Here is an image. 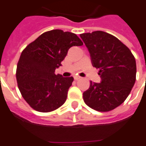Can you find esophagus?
Returning <instances> with one entry per match:
<instances>
[{"label": "esophagus", "mask_w": 146, "mask_h": 146, "mask_svg": "<svg viewBox=\"0 0 146 146\" xmlns=\"http://www.w3.org/2000/svg\"><path fill=\"white\" fill-rule=\"evenodd\" d=\"M74 80H79V79L81 78H80V76H74Z\"/></svg>", "instance_id": "obj_1"}]
</instances>
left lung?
<instances>
[{"instance_id":"8db88e82","label":"left lung","mask_w":146,"mask_h":146,"mask_svg":"<svg viewBox=\"0 0 146 146\" xmlns=\"http://www.w3.org/2000/svg\"><path fill=\"white\" fill-rule=\"evenodd\" d=\"M80 37L89 50L93 66L100 69L102 80L90 81V88L83 93L84 101L98 111L113 110L125 101L135 84V58L127 46L105 31L84 33Z\"/></svg>"}]
</instances>
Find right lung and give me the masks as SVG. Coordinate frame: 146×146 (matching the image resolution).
Returning a JSON list of instances; mask_svg holds the SVG:
<instances>
[{
    "mask_svg": "<svg viewBox=\"0 0 146 146\" xmlns=\"http://www.w3.org/2000/svg\"><path fill=\"white\" fill-rule=\"evenodd\" d=\"M83 42L74 33L55 29L40 35L21 53L16 68V80L23 99L40 112H50L59 108L67 99L74 80L55 74L68 50Z\"/></svg>",
    "mask_w": 146,
    "mask_h": 146,
    "instance_id": "1",
    "label": "right lung"
}]
</instances>
